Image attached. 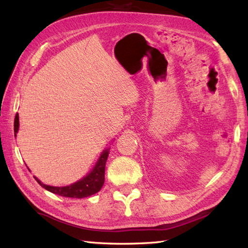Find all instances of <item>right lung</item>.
Instances as JSON below:
<instances>
[{
    "instance_id": "obj_1",
    "label": "right lung",
    "mask_w": 248,
    "mask_h": 248,
    "mask_svg": "<svg viewBox=\"0 0 248 248\" xmlns=\"http://www.w3.org/2000/svg\"><path fill=\"white\" fill-rule=\"evenodd\" d=\"M19 130V115L17 113L15 117V124H14V131L15 136L17 134ZM108 156V149L104 150L102 152L101 156L99 157L96 166L93 170L88 173L86 177H84L78 182L70 184L67 186H46V184L41 183L38 179L36 181L38 182L44 188L48 189L51 193H54L60 195V196L64 197H71V198H84L92 196V195L98 193L104 184V171H105V163H107Z\"/></svg>"
}]
</instances>
